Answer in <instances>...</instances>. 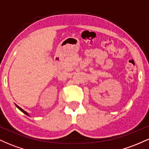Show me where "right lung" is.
Instances as JSON below:
<instances>
[{
  "label": "right lung",
  "instance_id": "right-lung-1",
  "mask_svg": "<svg viewBox=\"0 0 149 149\" xmlns=\"http://www.w3.org/2000/svg\"><path fill=\"white\" fill-rule=\"evenodd\" d=\"M15 105H16V107H17V108H18V109H19V110H20V111H22V112H23V113H25V114H26V115L29 116V113H27L26 111H24V110H23V109H22V108H20L19 107V106H17V104H15Z\"/></svg>",
  "mask_w": 149,
  "mask_h": 149
}]
</instances>
